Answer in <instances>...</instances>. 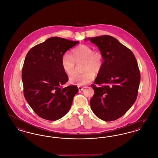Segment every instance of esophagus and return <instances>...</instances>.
<instances>
[{"mask_svg":"<svg viewBox=\"0 0 158 158\" xmlns=\"http://www.w3.org/2000/svg\"><path fill=\"white\" fill-rule=\"evenodd\" d=\"M84 88H85V87L80 86H78V89H79V91H82V90L84 89Z\"/></svg>","mask_w":158,"mask_h":158,"instance_id":"obj_1","label":"esophagus"}]
</instances>
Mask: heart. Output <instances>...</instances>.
<instances>
[{"label":"heart","instance_id":"heart-1","mask_svg":"<svg viewBox=\"0 0 158 158\" xmlns=\"http://www.w3.org/2000/svg\"><path fill=\"white\" fill-rule=\"evenodd\" d=\"M81 65L84 72L70 77V83L79 86L89 84L94 78L95 73L100 72L103 64V56L101 52L93 51V48L86 45H81L74 48L70 56L65 54L61 58L63 70L68 75H72L76 72V64Z\"/></svg>","mask_w":158,"mask_h":158}]
</instances>
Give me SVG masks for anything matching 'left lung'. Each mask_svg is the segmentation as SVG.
Returning <instances> with one entry per match:
<instances>
[{"instance_id":"1","label":"left lung","mask_w":158,"mask_h":158,"mask_svg":"<svg viewBox=\"0 0 158 158\" xmlns=\"http://www.w3.org/2000/svg\"><path fill=\"white\" fill-rule=\"evenodd\" d=\"M97 45L103 56V64L94 83L90 100L94 113L104 121L116 120L135 102L140 73L133 52L116 38L109 35L87 38Z\"/></svg>"}]
</instances>
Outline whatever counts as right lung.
Listing matches in <instances>:
<instances>
[{
  "label": "right lung",
  "instance_id": "obj_1",
  "mask_svg": "<svg viewBox=\"0 0 158 158\" xmlns=\"http://www.w3.org/2000/svg\"><path fill=\"white\" fill-rule=\"evenodd\" d=\"M79 43L58 37H50L30 49L22 69L24 97L39 116L56 121L69 111L78 88H63L69 80L61 65L65 52Z\"/></svg>",
  "mask_w": 158,
  "mask_h": 158
}]
</instances>
